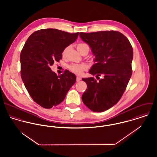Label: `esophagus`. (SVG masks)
<instances>
[{"label":"esophagus","instance_id":"esophagus-1","mask_svg":"<svg viewBox=\"0 0 157 157\" xmlns=\"http://www.w3.org/2000/svg\"><path fill=\"white\" fill-rule=\"evenodd\" d=\"M76 80H77V82H79L80 80H81V78L80 77H77Z\"/></svg>","mask_w":157,"mask_h":157}]
</instances>
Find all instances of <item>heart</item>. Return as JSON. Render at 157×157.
<instances>
[{"instance_id": "b5f03b06", "label": "heart", "mask_w": 157, "mask_h": 157, "mask_svg": "<svg viewBox=\"0 0 157 157\" xmlns=\"http://www.w3.org/2000/svg\"><path fill=\"white\" fill-rule=\"evenodd\" d=\"M86 47H89V46L86 44H85V43L78 44L77 46V48L80 52H81ZM67 50V48H66L62 51V55L63 57L65 56ZM86 68L87 67L85 64H72L69 67V69L71 72H72L76 74H78V75L81 74L83 71L86 69Z\"/></svg>"}]
</instances>
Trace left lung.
Returning <instances> with one entry per match:
<instances>
[{
	"mask_svg": "<svg viewBox=\"0 0 157 157\" xmlns=\"http://www.w3.org/2000/svg\"><path fill=\"white\" fill-rule=\"evenodd\" d=\"M80 36L95 57L89 72L99 80L82 78L87 85L82 101L90 110L103 112L117 104L126 89L132 73L133 49L128 38L116 31L80 33Z\"/></svg>",
	"mask_w": 157,
	"mask_h": 157,
	"instance_id": "left-lung-1",
	"label": "left lung"
}]
</instances>
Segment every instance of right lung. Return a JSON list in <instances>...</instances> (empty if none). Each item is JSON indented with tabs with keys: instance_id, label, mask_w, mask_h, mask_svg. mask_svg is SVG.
Returning <instances> with one entry per match:
<instances>
[{
	"instance_id": "1",
	"label": "right lung",
	"mask_w": 157,
	"mask_h": 157,
	"mask_svg": "<svg viewBox=\"0 0 157 157\" xmlns=\"http://www.w3.org/2000/svg\"><path fill=\"white\" fill-rule=\"evenodd\" d=\"M79 33L42 29L27 39L21 53V74L33 100L46 109L62 103L76 82V76L65 70L57 75L50 67L62 58V51L74 42Z\"/></svg>"
}]
</instances>
